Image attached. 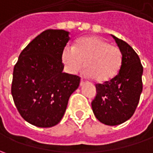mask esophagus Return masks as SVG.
<instances>
[{
	"label": "esophagus",
	"mask_w": 153,
	"mask_h": 153,
	"mask_svg": "<svg viewBox=\"0 0 153 153\" xmlns=\"http://www.w3.org/2000/svg\"><path fill=\"white\" fill-rule=\"evenodd\" d=\"M83 84H84V81H83V79H82L80 82V86H82Z\"/></svg>",
	"instance_id": "esophagus-1"
}]
</instances>
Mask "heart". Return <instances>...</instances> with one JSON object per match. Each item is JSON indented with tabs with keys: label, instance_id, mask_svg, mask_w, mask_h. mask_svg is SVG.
I'll list each match as a JSON object with an SVG mask.
<instances>
[{
	"label": "heart",
	"instance_id": "b5f03b06",
	"mask_svg": "<svg viewBox=\"0 0 153 153\" xmlns=\"http://www.w3.org/2000/svg\"><path fill=\"white\" fill-rule=\"evenodd\" d=\"M62 61L68 72L76 74L83 67L85 75L98 82L113 79L122 66L120 49L99 36L79 39L74 47L67 46L62 53Z\"/></svg>",
	"mask_w": 153,
	"mask_h": 153
}]
</instances>
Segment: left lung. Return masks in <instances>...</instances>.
Segmentation results:
<instances>
[{
    "mask_svg": "<svg viewBox=\"0 0 153 153\" xmlns=\"http://www.w3.org/2000/svg\"><path fill=\"white\" fill-rule=\"evenodd\" d=\"M111 36L122 53V66L113 79L95 85L97 94L91 105L98 120L115 126L128 120L134 113L142 92L143 67L138 54L129 45L113 35Z\"/></svg>",
    "mask_w": 153,
    "mask_h": 153,
    "instance_id": "8db88e82",
    "label": "left lung"
}]
</instances>
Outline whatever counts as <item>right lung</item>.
I'll list each match as a JSON object with an SVG mask.
<instances>
[{"mask_svg": "<svg viewBox=\"0 0 153 153\" xmlns=\"http://www.w3.org/2000/svg\"><path fill=\"white\" fill-rule=\"evenodd\" d=\"M70 32L48 30L21 52L13 69L12 95L21 117L40 128L58 124L80 77L63 72L62 53Z\"/></svg>", "mask_w": 153, "mask_h": 153, "instance_id": "1", "label": "right lung"}]
</instances>
